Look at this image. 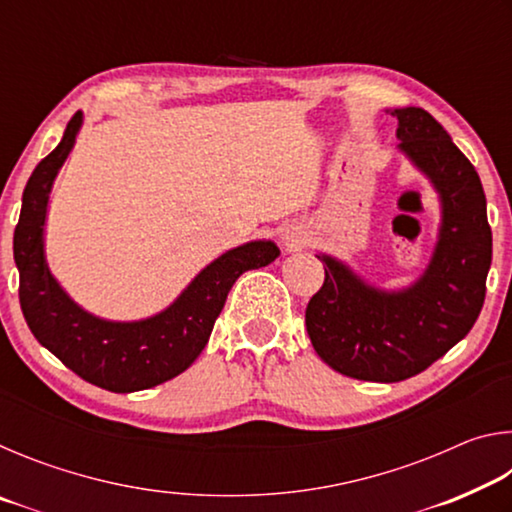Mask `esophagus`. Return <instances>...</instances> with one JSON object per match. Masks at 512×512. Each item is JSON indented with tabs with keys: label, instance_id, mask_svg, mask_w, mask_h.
<instances>
[{
	"label": "esophagus",
	"instance_id": "34e87169",
	"mask_svg": "<svg viewBox=\"0 0 512 512\" xmlns=\"http://www.w3.org/2000/svg\"><path fill=\"white\" fill-rule=\"evenodd\" d=\"M284 244H287L289 248H293V246H300L302 239L298 235H287V237H284Z\"/></svg>",
	"mask_w": 512,
	"mask_h": 512
}]
</instances>
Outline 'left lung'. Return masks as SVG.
I'll use <instances>...</instances> for the list:
<instances>
[{
    "label": "left lung",
    "instance_id": "1",
    "mask_svg": "<svg viewBox=\"0 0 512 512\" xmlns=\"http://www.w3.org/2000/svg\"><path fill=\"white\" fill-rule=\"evenodd\" d=\"M397 149L440 201L438 239L427 268L402 289H381L320 253L325 282L309 300L311 345L329 368L363 381L409 379L465 339L485 300L492 232L479 173L427 110H386Z\"/></svg>",
    "mask_w": 512,
    "mask_h": 512
}]
</instances>
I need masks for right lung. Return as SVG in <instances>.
<instances>
[{
	"label": "right lung",
	"mask_w": 512,
	"mask_h": 512,
	"mask_svg": "<svg viewBox=\"0 0 512 512\" xmlns=\"http://www.w3.org/2000/svg\"><path fill=\"white\" fill-rule=\"evenodd\" d=\"M81 126L79 110L69 119L63 140L33 169L24 187L13 235L20 305L38 343L69 370L106 391L135 393L164 384L192 366L237 277L275 262L280 248L268 239H257L228 250L207 264L167 309L149 318L106 320L85 311L51 275L45 255L49 194Z\"/></svg>",
	"instance_id": "right-lung-1"
}]
</instances>
